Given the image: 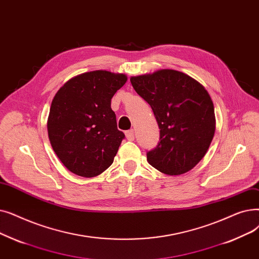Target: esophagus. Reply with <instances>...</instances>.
<instances>
[{
  "label": "esophagus",
  "instance_id": "esophagus-1",
  "mask_svg": "<svg viewBox=\"0 0 259 259\" xmlns=\"http://www.w3.org/2000/svg\"><path fill=\"white\" fill-rule=\"evenodd\" d=\"M125 136H126L127 140H130V141H133V140L135 139V136H134V131H133V130L126 131V132H125Z\"/></svg>",
  "mask_w": 259,
  "mask_h": 259
}]
</instances>
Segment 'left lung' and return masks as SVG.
I'll list each match as a JSON object with an SVG mask.
<instances>
[{"label":"left lung","instance_id":"obj_1","mask_svg":"<svg viewBox=\"0 0 259 259\" xmlns=\"http://www.w3.org/2000/svg\"><path fill=\"white\" fill-rule=\"evenodd\" d=\"M136 93L153 109L160 138L147 161L161 173L181 175L204 157L215 133L214 105L203 86L173 69L132 77Z\"/></svg>","mask_w":259,"mask_h":259}]
</instances>
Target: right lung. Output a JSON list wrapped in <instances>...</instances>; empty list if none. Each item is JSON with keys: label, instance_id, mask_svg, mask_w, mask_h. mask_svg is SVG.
I'll list each match as a JSON object with an SVG mask.
<instances>
[{"label": "right lung", "instance_id": "obj_1", "mask_svg": "<svg viewBox=\"0 0 259 259\" xmlns=\"http://www.w3.org/2000/svg\"><path fill=\"white\" fill-rule=\"evenodd\" d=\"M127 81L123 73L84 72L68 80L52 102L48 137L67 169L78 176L100 175L113 163L124 134L117 128L110 101Z\"/></svg>", "mask_w": 259, "mask_h": 259}]
</instances>
